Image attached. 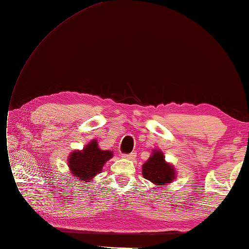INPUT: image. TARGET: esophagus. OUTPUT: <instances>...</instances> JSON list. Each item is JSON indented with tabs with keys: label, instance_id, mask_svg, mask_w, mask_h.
Returning a JSON list of instances; mask_svg holds the SVG:
<instances>
[{
	"label": "esophagus",
	"instance_id": "1",
	"mask_svg": "<svg viewBox=\"0 0 249 249\" xmlns=\"http://www.w3.org/2000/svg\"><path fill=\"white\" fill-rule=\"evenodd\" d=\"M135 156H136L135 152H132V153H130V154H122V158H124V159H134Z\"/></svg>",
	"mask_w": 249,
	"mask_h": 249
}]
</instances>
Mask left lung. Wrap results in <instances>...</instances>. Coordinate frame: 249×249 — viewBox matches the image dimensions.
<instances>
[{
    "mask_svg": "<svg viewBox=\"0 0 249 249\" xmlns=\"http://www.w3.org/2000/svg\"><path fill=\"white\" fill-rule=\"evenodd\" d=\"M142 177L156 186H165L176 178L175 167L165 161L160 150H153L152 155L142 164Z\"/></svg>",
    "mask_w": 249,
    "mask_h": 249,
    "instance_id": "obj_1",
    "label": "left lung"
}]
</instances>
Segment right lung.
Masks as SVG:
<instances>
[{
  "instance_id": "add662e5",
  "label": "right lung",
  "mask_w": 249,
  "mask_h": 249,
  "mask_svg": "<svg viewBox=\"0 0 249 249\" xmlns=\"http://www.w3.org/2000/svg\"><path fill=\"white\" fill-rule=\"evenodd\" d=\"M113 156V152L101 150L97 141L93 140L82 151L72 152L68 157V166L75 179L87 183L102 172L104 163Z\"/></svg>"
}]
</instances>
